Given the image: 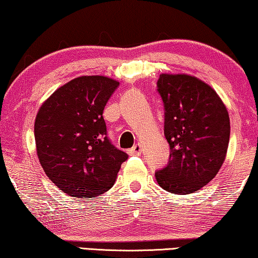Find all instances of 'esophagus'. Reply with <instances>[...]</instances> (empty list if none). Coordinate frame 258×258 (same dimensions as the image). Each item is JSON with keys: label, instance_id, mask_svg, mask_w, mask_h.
Instances as JSON below:
<instances>
[{"label": "esophagus", "instance_id": "1", "mask_svg": "<svg viewBox=\"0 0 258 258\" xmlns=\"http://www.w3.org/2000/svg\"><path fill=\"white\" fill-rule=\"evenodd\" d=\"M142 152V145L138 143V144L134 145L132 149L129 150V153L130 154H140Z\"/></svg>", "mask_w": 258, "mask_h": 258}]
</instances>
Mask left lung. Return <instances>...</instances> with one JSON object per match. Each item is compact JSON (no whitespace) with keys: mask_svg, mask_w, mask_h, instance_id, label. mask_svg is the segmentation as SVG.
<instances>
[{"mask_svg":"<svg viewBox=\"0 0 258 258\" xmlns=\"http://www.w3.org/2000/svg\"><path fill=\"white\" fill-rule=\"evenodd\" d=\"M158 92L165 106L170 154L156 172L158 184L176 195L195 192L219 172L227 153L229 116L211 86L185 74H161Z\"/></svg>","mask_w":258,"mask_h":258,"instance_id":"1","label":"left lung"}]
</instances>
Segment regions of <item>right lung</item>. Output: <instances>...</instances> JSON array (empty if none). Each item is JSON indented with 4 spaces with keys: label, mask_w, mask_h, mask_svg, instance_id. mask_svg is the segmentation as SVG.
<instances>
[{
    "label": "right lung",
    "mask_w": 258,
    "mask_h": 258,
    "mask_svg": "<svg viewBox=\"0 0 258 258\" xmlns=\"http://www.w3.org/2000/svg\"><path fill=\"white\" fill-rule=\"evenodd\" d=\"M105 76H81L43 102L34 122L39 161L48 179L76 198L101 195L113 187L128 154L107 137L104 108L118 86Z\"/></svg>",
    "instance_id": "right-lung-1"
}]
</instances>
